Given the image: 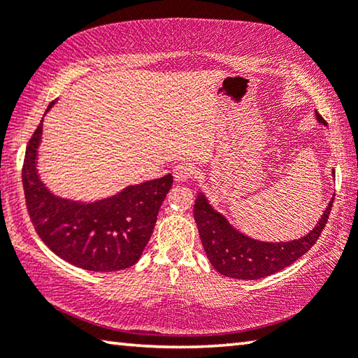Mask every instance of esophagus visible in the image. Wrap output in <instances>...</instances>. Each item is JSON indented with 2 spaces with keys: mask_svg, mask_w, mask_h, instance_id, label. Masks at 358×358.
Listing matches in <instances>:
<instances>
[{
  "mask_svg": "<svg viewBox=\"0 0 358 358\" xmlns=\"http://www.w3.org/2000/svg\"><path fill=\"white\" fill-rule=\"evenodd\" d=\"M194 173H196V167H194L191 162H178V164L173 167V178L177 183H183V181L192 178Z\"/></svg>",
  "mask_w": 358,
  "mask_h": 358,
  "instance_id": "esophagus-1",
  "label": "esophagus"
}]
</instances>
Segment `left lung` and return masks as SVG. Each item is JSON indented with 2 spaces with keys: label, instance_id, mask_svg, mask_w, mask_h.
<instances>
[{
  "label": "left lung",
  "instance_id": "left-lung-1",
  "mask_svg": "<svg viewBox=\"0 0 358 358\" xmlns=\"http://www.w3.org/2000/svg\"><path fill=\"white\" fill-rule=\"evenodd\" d=\"M319 123L327 124L325 120L316 112ZM331 199L324 215L320 216L311 232L305 237L290 241H260L238 232L232 227L226 216L211 207L203 192L197 194L194 203V220L210 264L221 275L235 280H259L276 273L287 265L294 264L303 254L311 250L322 232L333 207Z\"/></svg>",
  "mask_w": 358,
  "mask_h": 358
}]
</instances>
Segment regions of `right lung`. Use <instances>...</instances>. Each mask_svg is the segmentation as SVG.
<instances>
[{"label":"right lung","instance_id":"1","mask_svg":"<svg viewBox=\"0 0 358 358\" xmlns=\"http://www.w3.org/2000/svg\"><path fill=\"white\" fill-rule=\"evenodd\" d=\"M55 102L48 104L45 113ZM42 121L29 138L22 171L27 208L41 240L57 256L83 270L108 273L134 265L153 234L173 177L167 173L88 203L58 197L38 173Z\"/></svg>","mask_w":358,"mask_h":358}]
</instances>
